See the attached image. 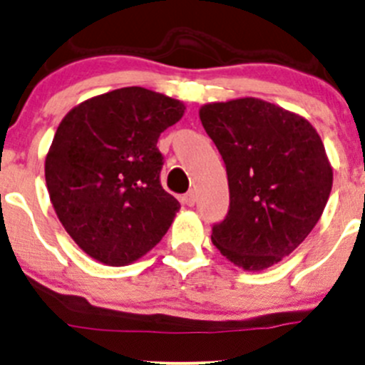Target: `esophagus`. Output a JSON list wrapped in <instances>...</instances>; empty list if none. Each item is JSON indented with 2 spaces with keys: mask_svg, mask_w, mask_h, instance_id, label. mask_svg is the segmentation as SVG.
Wrapping results in <instances>:
<instances>
[{
  "mask_svg": "<svg viewBox=\"0 0 365 365\" xmlns=\"http://www.w3.org/2000/svg\"><path fill=\"white\" fill-rule=\"evenodd\" d=\"M183 203L187 206H194V203H196V194H194V190H189V192L183 196Z\"/></svg>",
  "mask_w": 365,
  "mask_h": 365,
  "instance_id": "esophagus-1",
  "label": "esophagus"
}]
</instances>
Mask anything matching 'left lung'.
Here are the masks:
<instances>
[{"label": "left lung", "instance_id": "1", "mask_svg": "<svg viewBox=\"0 0 365 365\" xmlns=\"http://www.w3.org/2000/svg\"><path fill=\"white\" fill-rule=\"evenodd\" d=\"M200 118L230 185L213 245L238 268L267 270L307 238L329 201L334 173L322 138L304 116L254 97L205 104Z\"/></svg>", "mask_w": 365, "mask_h": 365}]
</instances>
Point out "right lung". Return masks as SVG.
Returning <instances> with one entry per match:
<instances>
[{"label":"right lung","mask_w":365,"mask_h":365,"mask_svg":"<svg viewBox=\"0 0 365 365\" xmlns=\"http://www.w3.org/2000/svg\"><path fill=\"white\" fill-rule=\"evenodd\" d=\"M183 102L141 86L97 95L70 109L46 157L58 219L93 259L125 267L168 233L180 203L160 185L159 135Z\"/></svg>","instance_id":"1"}]
</instances>
